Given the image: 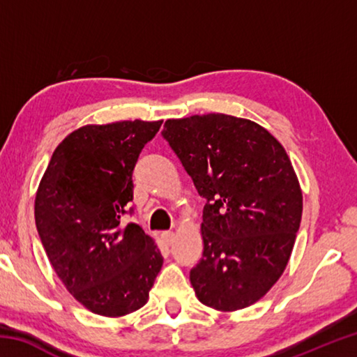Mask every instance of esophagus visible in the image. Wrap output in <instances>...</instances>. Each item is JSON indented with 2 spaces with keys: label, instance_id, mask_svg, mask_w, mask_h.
Here are the masks:
<instances>
[{
  "label": "esophagus",
  "instance_id": "1",
  "mask_svg": "<svg viewBox=\"0 0 357 357\" xmlns=\"http://www.w3.org/2000/svg\"><path fill=\"white\" fill-rule=\"evenodd\" d=\"M162 241H164L167 245H172L174 243V233L173 231H164V233H162Z\"/></svg>",
  "mask_w": 357,
  "mask_h": 357
}]
</instances>
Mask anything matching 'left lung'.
Listing matches in <instances>:
<instances>
[{
	"mask_svg": "<svg viewBox=\"0 0 357 357\" xmlns=\"http://www.w3.org/2000/svg\"><path fill=\"white\" fill-rule=\"evenodd\" d=\"M162 137L206 200L203 257L190 269L197 298L215 310L245 309L291 255L302 217L291 162L261 126L229 114L168 119Z\"/></svg>",
	"mask_w": 357,
	"mask_h": 357,
	"instance_id": "left-lung-1",
	"label": "left lung"
}]
</instances>
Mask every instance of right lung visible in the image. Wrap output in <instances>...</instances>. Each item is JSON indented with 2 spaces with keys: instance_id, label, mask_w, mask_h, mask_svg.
Instances as JSON below:
<instances>
[{
  "instance_id": "right-lung-1",
  "label": "right lung",
  "mask_w": 357,
  "mask_h": 357,
  "mask_svg": "<svg viewBox=\"0 0 357 357\" xmlns=\"http://www.w3.org/2000/svg\"><path fill=\"white\" fill-rule=\"evenodd\" d=\"M162 121L84 126L58 144L36 193V227L74 298L102 317H123L149 298L164 257L137 223L135 164Z\"/></svg>"
}]
</instances>
